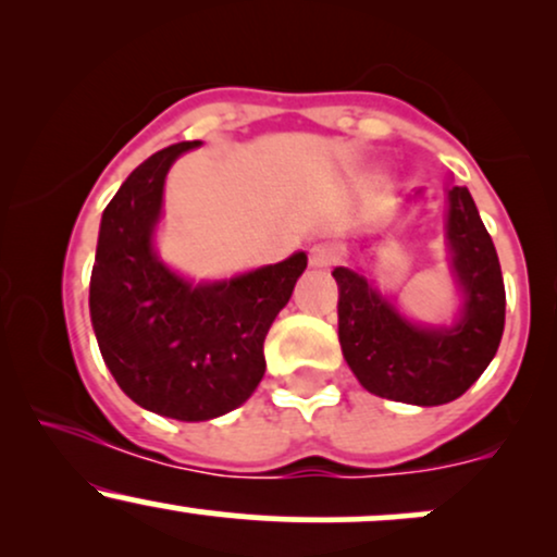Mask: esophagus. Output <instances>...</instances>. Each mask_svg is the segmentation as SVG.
I'll list each match as a JSON object with an SVG mask.
<instances>
[{
    "instance_id": "obj_1",
    "label": "esophagus",
    "mask_w": 557,
    "mask_h": 557,
    "mask_svg": "<svg viewBox=\"0 0 557 557\" xmlns=\"http://www.w3.org/2000/svg\"><path fill=\"white\" fill-rule=\"evenodd\" d=\"M337 259H341V253H337V248L330 246V243H317V246H311L309 251V264L314 267V270L332 267Z\"/></svg>"
}]
</instances>
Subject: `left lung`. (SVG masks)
Returning a JSON list of instances; mask_svg holds the SVG:
<instances>
[{
	"label": "left lung",
	"instance_id": "left-lung-1",
	"mask_svg": "<svg viewBox=\"0 0 557 557\" xmlns=\"http://www.w3.org/2000/svg\"><path fill=\"white\" fill-rule=\"evenodd\" d=\"M447 248L463 293L453 327H419L398 314L359 272L337 267V337L350 372L380 398L443 406L469 389L497 354L505 327V285L474 198L447 188Z\"/></svg>",
	"mask_w": 557,
	"mask_h": 557
}]
</instances>
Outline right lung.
I'll use <instances>...</instances> for the list:
<instances>
[{
  "label": "right lung",
  "mask_w": 557,
  "mask_h": 557,
  "mask_svg": "<svg viewBox=\"0 0 557 557\" xmlns=\"http://www.w3.org/2000/svg\"><path fill=\"white\" fill-rule=\"evenodd\" d=\"M201 140H183L138 164L101 214L91 272V324L101 359L146 411L207 421L233 411L264 376V337L306 270L280 264L194 285L159 261L154 227L164 177Z\"/></svg>",
  "instance_id": "1"
}]
</instances>
